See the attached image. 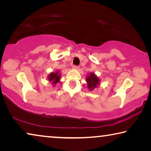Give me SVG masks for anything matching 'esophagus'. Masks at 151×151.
<instances>
[{
	"instance_id": "34e87169",
	"label": "esophagus",
	"mask_w": 151,
	"mask_h": 151,
	"mask_svg": "<svg viewBox=\"0 0 151 151\" xmlns=\"http://www.w3.org/2000/svg\"><path fill=\"white\" fill-rule=\"evenodd\" d=\"M78 68H79V66H76V65L73 66V68L75 69V70H78Z\"/></svg>"
}]
</instances>
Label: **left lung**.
Masks as SVG:
<instances>
[{"label":"left lung","instance_id":"left-lung-1","mask_svg":"<svg viewBox=\"0 0 151 151\" xmlns=\"http://www.w3.org/2000/svg\"><path fill=\"white\" fill-rule=\"evenodd\" d=\"M86 81L87 83L88 89L91 91L97 87V85L99 84L100 80L94 73H90V75H88L86 78Z\"/></svg>","mask_w":151,"mask_h":151}]
</instances>
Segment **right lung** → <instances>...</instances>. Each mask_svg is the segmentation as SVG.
<instances>
[{"mask_svg": "<svg viewBox=\"0 0 151 151\" xmlns=\"http://www.w3.org/2000/svg\"><path fill=\"white\" fill-rule=\"evenodd\" d=\"M60 79V75L59 74V71H56V73L52 72L48 75V80L53 85H56L58 83Z\"/></svg>", "mask_w": 151, "mask_h": 151, "instance_id": "obj_1", "label": "right lung"}]
</instances>
